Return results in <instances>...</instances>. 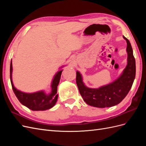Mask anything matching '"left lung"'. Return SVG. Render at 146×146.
Instances as JSON below:
<instances>
[{
	"mask_svg": "<svg viewBox=\"0 0 146 146\" xmlns=\"http://www.w3.org/2000/svg\"><path fill=\"white\" fill-rule=\"evenodd\" d=\"M127 42V64L116 80L98 88L87 87L83 82L80 72L77 71L76 83L84 101L94 107H110L119 104L129 93L136 75V63L133 49L129 39L123 36Z\"/></svg>",
	"mask_w": 146,
	"mask_h": 146,
	"instance_id": "obj_1",
	"label": "left lung"
}]
</instances>
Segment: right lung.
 <instances>
[{"label": "right lung", "instance_id": "1", "mask_svg": "<svg viewBox=\"0 0 146 146\" xmlns=\"http://www.w3.org/2000/svg\"><path fill=\"white\" fill-rule=\"evenodd\" d=\"M64 66H61L60 69L57 72L52 79L51 83V92L49 94H46L44 91H39L32 93H27L17 90L13 85L12 80L13 66L12 60L10 63V81L13 90L17 99L20 102L26 107L33 111H44L52 108L56 103L58 99L57 94V86H58Z\"/></svg>", "mask_w": 146, "mask_h": 146}]
</instances>
